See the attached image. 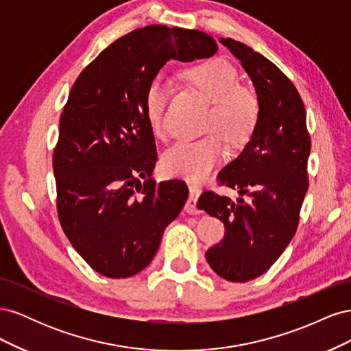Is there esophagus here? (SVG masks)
Segmentation results:
<instances>
[{
	"instance_id": "esophagus-1",
	"label": "esophagus",
	"mask_w": 351,
	"mask_h": 351,
	"mask_svg": "<svg viewBox=\"0 0 351 351\" xmlns=\"http://www.w3.org/2000/svg\"><path fill=\"white\" fill-rule=\"evenodd\" d=\"M189 192H190V195H189V199L186 202L184 209H186L187 214L196 215V214H199V209H197L196 204H197L199 196L202 195V189L196 184H189Z\"/></svg>"
}]
</instances>
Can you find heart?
<instances>
[{"label": "heart", "instance_id": "1", "mask_svg": "<svg viewBox=\"0 0 351 351\" xmlns=\"http://www.w3.org/2000/svg\"><path fill=\"white\" fill-rule=\"evenodd\" d=\"M184 79L212 104L206 121L209 136L199 141H178L162 155V168L168 176L204 180L226 155V141L241 146L250 141L259 120V101L252 90L240 86V76L228 61L215 58L190 67ZM169 86L155 77L146 90L145 108L155 136L165 134V115Z\"/></svg>", "mask_w": 351, "mask_h": 351}]
</instances>
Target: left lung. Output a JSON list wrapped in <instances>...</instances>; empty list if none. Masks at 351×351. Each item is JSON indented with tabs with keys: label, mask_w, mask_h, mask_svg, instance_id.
I'll return each instance as SVG.
<instances>
[{
	"label": "left lung",
	"mask_w": 351,
	"mask_h": 351,
	"mask_svg": "<svg viewBox=\"0 0 351 351\" xmlns=\"http://www.w3.org/2000/svg\"><path fill=\"white\" fill-rule=\"evenodd\" d=\"M219 40L253 82L259 120L243 152L218 174L219 184L246 199L232 202L206 190L197 208L226 227L224 239L205 254L209 267L227 281L246 282L267 272L295 234L309 186L311 136L291 80L250 47L230 38Z\"/></svg>",
	"instance_id": "obj_1"
}]
</instances>
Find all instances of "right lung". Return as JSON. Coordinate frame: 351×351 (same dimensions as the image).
Wrapping results in <instances>:
<instances>
[{
    "mask_svg": "<svg viewBox=\"0 0 351 351\" xmlns=\"http://www.w3.org/2000/svg\"><path fill=\"white\" fill-rule=\"evenodd\" d=\"M217 49L202 30L146 26L112 42L73 84L52 156L57 212L71 246L104 277L145 269L189 196L182 180L151 178L158 155L147 86L171 58Z\"/></svg>",
    "mask_w": 351,
    "mask_h": 351,
    "instance_id": "add662e5",
    "label": "right lung"
}]
</instances>
